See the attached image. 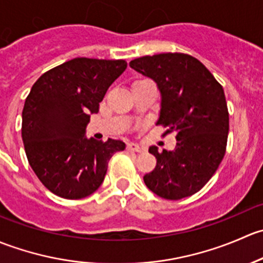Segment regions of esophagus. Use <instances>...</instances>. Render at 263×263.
<instances>
[{"instance_id":"esophagus-1","label":"esophagus","mask_w":263,"mask_h":263,"mask_svg":"<svg viewBox=\"0 0 263 263\" xmlns=\"http://www.w3.org/2000/svg\"><path fill=\"white\" fill-rule=\"evenodd\" d=\"M127 148H128L129 151H136V153H142V151H144V148L140 146L139 144H136V142H128V144H127Z\"/></svg>"}]
</instances>
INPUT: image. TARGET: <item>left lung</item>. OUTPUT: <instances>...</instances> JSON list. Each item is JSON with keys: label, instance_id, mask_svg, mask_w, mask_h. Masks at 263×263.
Returning <instances> with one entry per match:
<instances>
[{"label": "left lung", "instance_id": "left-lung-1", "mask_svg": "<svg viewBox=\"0 0 263 263\" xmlns=\"http://www.w3.org/2000/svg\"><path fill=\"white\" fill-rule=\"evenodd\" d=\"M131 68L156 82L161 95L156 124L177 134L172 151L150 146L156 166L145 174L150 191L166 200L195 195L210 181L227 148L229 113L222 86L197 60L184 53L145 55Z\"/></svg>", "mask_w": 263, "mask_h": 263}]
</instances>
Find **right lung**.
Returning <instances> with one entry per match:
<instances>
[{"label":"right lung","instance_id":"add662e5","mask_svg":"<svg viewBox=\"0 0 263 263\" xmlns=\"http://www.w3.org/2000/svg\"><path fill=\"white\" fill-rule=\"evenodd\" d=\"M127 68L123 60L79 57L41 76L23 109L24 147L39 181L60 197L79 200L104 181L108 161L126 148L121 140L87 139L90 115Z\"/></svg>","mask_w":263,"mask_h":263}]
</instances>
